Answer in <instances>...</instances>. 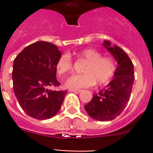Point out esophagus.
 Listing matches in <instances>:
<instances>
[{"label":"esophagus","instance_id":"1","mask_svg":"<svg viewBox=\"0 0 153 153\" xmlns=\"http://www.w3.org/2000/svg\"><path fill=\"white\" fill-rule=\"evenodd\" d=\"M70 92H74V93H77L79 94L81 92V90H75V89H70L69 90Z\"/></svg>","mask_w":153,"mask_h":153}]
</instances>
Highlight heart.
Wrapping results in <instances>:
<instances>
[{
  "label": "heart",
  "instance_id": "obj_1",
  "mask_svg": "<svg viewBox=\"0 0 153 153\" xmlns=\"http://www.w3.org/2000/svg\"><path fill=\"white\" fill-rule=\"evenodd\" d=\"M78 57L86 61L83 67V74L71 76L66 82L71 89L87 88L95 85H105L110 82L116 72V63L111 57L102 56L98 51L86 48L78 53ZM56 69L61 75H66L73 71V60L71 55L62 54L57 61Z\"/></svg>",
  "mask_w": 153,
  "mask_h": 153
}]
</instances>
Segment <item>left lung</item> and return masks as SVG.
Instances as JSON below:
<instances>
[{
	"instance_id": "left-lung-1",
	"label": "left lung",
	"mask_w": 153,
	"mask_h": 153,
	"mask_svg": "<svg viewBox=\"0 0 153 153\" xmlns=\"http://www.w3.org/2000/svg\"><path fill=\"white\" fill-rule=\"evenodd\" d=\"M103 45L117 62L116 72L112 81L84 105L89 116L99 121L114 120L123 112L134 82V67L126 53L116 45L110 47L109 41Z\"/></svg>"
}]
</instances>
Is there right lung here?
Returning <instances> with one entry per match:
<instances>
[{
	"label": "right lung",
	"instance_id": "obj_1",
	"mask_svg": "<svg viewBox=\"0 0 153 153\" xmlns=\"http://www.w3.org/2000/svg\"><path fill=\"white\" fill-rule=\"evenodd\" d=\"M62 53L55 44L38 41L27 46L13 62V91L22 109L38 120L51 118L61 108L67 91H55L56 63Z\"/></svg>",
	"mask_w": 153,
	"mask_h": 153
}]
</instances>
